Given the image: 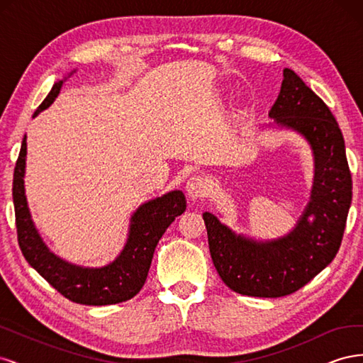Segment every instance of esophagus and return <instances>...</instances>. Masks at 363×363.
Returning a JSON list of instances; mask_svg holds the SVG:
<instances>
[{
    "mask_svg": "<svg viewBox=\"0 0 363 363\" xmlns=\"http://www.w3.org/2000/svg\"><path fill=\"white\" fill-rule=\"evenodd\" d=\"M208 189V183L201 175H192V177L186 182V192L191 196V199H201L206 195Z\"/></svg>",
    "mask_w": 363,
    "mask_h": 363,
    "instance_id": "obj_1",
    "label": "esophagus"
}]
</instances>
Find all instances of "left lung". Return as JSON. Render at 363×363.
Wrapping results in <instances>:
<instances>
[{"mask_svg":"<svg viewBox=\"0 0 363 363\" xmlns=\"http://www.w3.org/2000/svg\"><path fill=\"white\" fill-rule=\"evenodd\" d=\"M269 116L301 133L315 155V182L298 224L271 242L236 236L212 213H203L208 250L227 286L248 296L277 298L294 294L330 263L342 242L351 204V172L340 128L327 104L292 69Z\"/></svg>","mask_w":363,"mask_h":363,"instance_id":"1","label":"left lung"}]
</instances>
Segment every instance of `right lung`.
<instances>
[{"mask_svg":"<svg viewBox=\"0 0 363 363\" xmlns=\"http://www.w3.org/2000/svg\"><path fill=\"white\" fill-rule=\"evenodd\" d=\"M63 82L52 86L51 92L35 112L54 101ZM27 142L23 139L13 172V206L16 233L21 251L30 265L45 279L65 298L87 306H107L127 301L142 289L159 239L175 218L186 211L182 191H172L142 204L131 216L130 235L119 257L103 268H82L59 259L42 242L33 225L24 192Z\"/></svg>","mask_w":363,"mask_h":363,"instance_id":"1","label":"right lung"}]
</instances>
